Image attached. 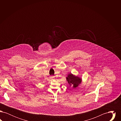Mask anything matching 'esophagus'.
<instances>
[{
  "mask_svg": "<svg viewBox=\"0 0 121 121\" xmlns=\"http://www.w3.org/2000/svg\"><path fill=\"white\" fill-rule=\"evenodd\" d=\"M50 78H51V79H53V77H52V76L51 77H50Z\"/></svg>",
  "mask_w": 121,
  "mask_h": 121,
  "instance_id": "esophagus-1",
  "label": "esophagus"
}]
</instances>
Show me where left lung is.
Masks as SVG:
<instances>
[{"mask_svg": "<svg viewBox=\"0 0 121 121\" xmlns=\"http://www.w3.org/2000/svg\"><path fill=\"white\" fill-rule=\"evenodd\" d=\"M66 81L69 84L70 86H73V88H75L78 86L82 82V78L73 75L72 73H69L66 77Z\"/></svg>", "mask_w": 121, "mask_h": 121, "instance_id": "obj_1", "label": "left lung"}]
</instances>
